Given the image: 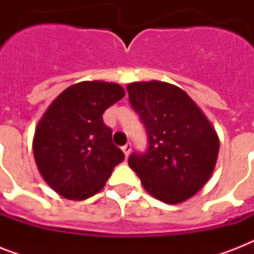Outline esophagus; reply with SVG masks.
<instances>
[{
    "instance_id": "1",
    "label": "esophagus",
    "mask_w": 254,
    "mask_h": 254,
    "mask_svg": "<svg viewBox=\"0 0 254 254\" xmlns=\"http://www.w3.org/2000/svg\"><path fill=\"white\" fill-rule=\"evenodd\" d=\"M121 149H123V151L124 153H125V155H129L130 154V151H131V143L130 142H127V145H124L123 147H121Z\"/></svg>"
}]
</instances>
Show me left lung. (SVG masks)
I'll list each match as a JSON object with an SVG mask.
<instances>
[{
  "label": "left lung",
  "instance_id": "1",
  "mask_svg": "<svg viewBox=\"0 0 254 254\" xmlns=\"http://www.w3.org/2000/svg\"><path fill=\"white\" fill-rule=\"evenodd\" d=\"M129 101L147 134L145 153L127 163L151 196L177 204L193 196L211 177L219 137L195 101L177 85L137 81L127 87Z\"/></svg>",
  "mask_w": 254,
  "mask_h": 254
}]
</instances>
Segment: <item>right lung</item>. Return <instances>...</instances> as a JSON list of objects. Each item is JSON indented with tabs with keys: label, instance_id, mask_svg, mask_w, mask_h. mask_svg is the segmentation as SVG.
<instances>
[{
	"label": "right lung",
	"instance_id": "1",
	"mask_svg": "<svg viewBox=\"0 0 254 254\" xmlns=\"http://www.w3.org/2000/svg\"><path fill=\"white\" fill-rule=\"evenodd\" d=\"M125 96L121 85L81 81L62 92L38 123L33 141L39 173L69 200H83L103 189L125 155L112 141L104 112Z\"/></svg>",
	"mask_w": 254,
	"mask_h": 254
}]
</instances>
